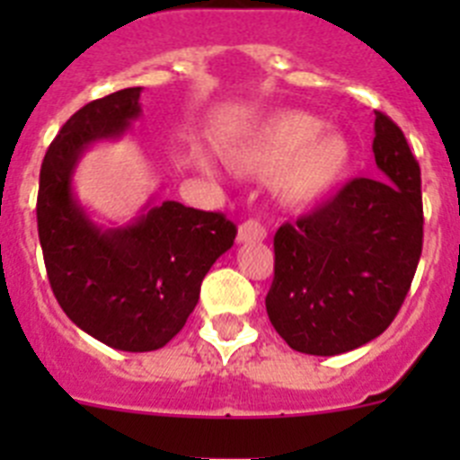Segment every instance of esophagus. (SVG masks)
Returning a JSON list of instances; mask_svg holds the SVG:
<instances>
[{
	"label": "esophagus",
	"instance_id": "34e87169",
	"mask_svg": "<svg viewBox=\"0 0 460 460\" xmlns=\"http://www.w3.org/2000/svg\"><path fill=\"white\" fill-rule=\"evenodd\" d=\"M267 237V230L260 226L258 221L249 218V221H243L239 226V233H237V242L239 243H253V242H262Z\"/></svg>",
	"mask_w": 460,
	"mask_h": 460
}]
</instances>
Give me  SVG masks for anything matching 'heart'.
<instances>
[{"instance_id":"obj_1","label":"heart","mask_w":460,"mask_h":460,"mask_svg":"<svg viewBox=\"0 0 460 460\" xmlns=\"http://www.w3.org/2000/svg\"><path fill=\"white\" fill-rule=\"evenodd\" d=\"M227 158L243 170L271 172V189L286 205L313 207L341 184L352 147L341 131L323 128L318 117L283 110L230 145Z\"/></svg>"}]
</instances>
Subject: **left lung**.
<instances>
[{
	"mask_svg": "<svg viewBox=\"0 0 460 460\" xmlns=\"http://www.w3.org/2000/svg\"><path fill=\"white\" fill-rule=\"evenodd\" d=\"M376 177L279 227L267 315L292 350L334 357L377 339L410 290L424 237L421 172L403 131L376 112Z\"/></svg>",
	"mask_w": 460,
	"mask_h": 460,
	"instance_id": "obj_1",
	"label": "left lung"
}]
</instances>
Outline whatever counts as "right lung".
<instances>
[{"label":"right lung","instance_id":"obj_1","mask_svg":"<svg viewBox=\"0 0 460 460\" xmlns=\"http://www.w3.org/2000/svg\"><path fill=\"white\" fill-rule=\"evenodd\" d=\"M142 87L80 108L40 165L39 239L57 302L73 324L124 352H152L180 334L200 299L211 265L234 243L237 227L217 211L152 200L133 221L96 223L73 190L80 158L99 142L131 131Z\"/></svg>","mask_w":460,"mask_h":460}]
</instances>
